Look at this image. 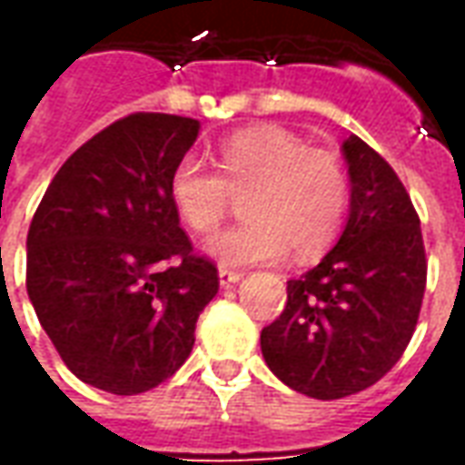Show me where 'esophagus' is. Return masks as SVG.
<instances>
[{"instance_id":"obj_1","label":"esophagus","mask_w":465,"mask_h":465,"mask_svg":"<svg viewBox=\"0 0 465 465\" xmlns=\"http://www.w3.org/2000/svg\"><path fill=\"white\" fill-rule=\"evenodd\" d=\"M243 279L242 272H233V269H219V283H222L223 289H229L233 283H239Z\"/></svg>"}]
</instances>
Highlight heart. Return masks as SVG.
Masks as SVG:
<instances>
[{"label": "heart", "instance_id": "b5f03b06", "mask_svg": "<svg viewBox=\"0 0 465 465\" xmlns=\"http://www.w3.org/2000/svg\"><path fill=\"white\" fill-rule=\"evenodd\" d=\"M219 173L183 156L169 176L176 213L193 232H213L242 199L246 222L213 233L203 253L226 266L313 259L339 236L349 212L351 182L341 159L276 126L233 134L219 146Z\"/></svg>", "mask_w": 465, "mask_h": 465}]
</instances>
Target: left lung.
<instances>
[{
  "mask_svg": "<svg viewBox=\"0 0 465 465\" xmlns=\"http://www.w3.org/2000/svg\"><path fill=\"white\" fill-rule=\"evenodd\" d=\"M341 152L351 179L341 239L286 283V309L262 331L273 376L322 401L369 389L396 366L426 292V249L406 186L359 136Z\"/></svg>",
  "mask_w": 465,
  "mask_h": 465,
  "instance_id": "8db88e82",
  "label": "left lung"
}]
</instances>
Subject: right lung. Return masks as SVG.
I'll return each instance as SVG.
<instances>
[{"mask_svg": "<svg viewBox=\"0 0 465 465\" xmlns=\"http://www.w3.org/2000/svg\"><path fill=\"white\" fill-rule=\"evenodd\" d=\"M199 136L176 114H129L56 172L26 233V293L76 379L136 396L193 349L219 273L193 253L169 176Z\"/></svg>", "mask_w": 465, "mask_h": 465, "instance_id": "right-lung-1", "label": "right lung"}]
</instances>
